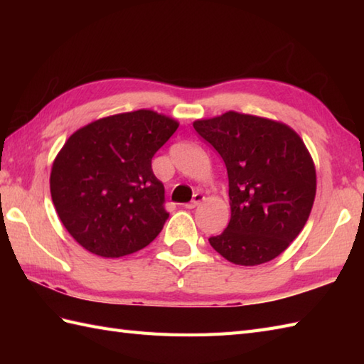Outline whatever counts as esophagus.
<instances>
[{"mask_svg": "<svg viewBox=\"0 0 364 364\" xmlns=\"http://www.w3.org/2000/svg\"><path fill=\"white\" fill-rule=\"evenodd\" d=\"M203 200H205L203 194H196L194 198H192L189 203H186V208H188V210H192V208H196V206H198L200 203H202Z\"/></svg>", "mask_w": 364, "mask_h": 364, "instance_id": "esophagus-1", "label": "esophagus"}]
</instances>
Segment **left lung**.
<instances>
[{"instance_id":"8db88e82","label":"left lung","mask_w":364,"mask_h":364,"mask_svg":"<svg viewBox=\"0 0 364 364\" xmlns=\"http://www.w3.org/2000/svg\"><path fill=\"white\" fill-rule=\"evenodd\" d=\"M225 162L231 219L213 249L239 266L277 258L304 230L316 168L300 136L282 122L228 111L194 122Z\"/></svg>"}]
</instances>
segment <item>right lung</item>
<instances>
[{"instance_id": "add662e5", "label": "right lung", "mask_w": 364, "mask_h": 364, "mask_svg": "<svg viewBox=\"0 0 364 364\" xmlns=\"http://www.w3.org/2000/svg\"><path fill=\"white\" fill-rule=\"evenodd\" d=\"M178 125L151 109L98 119L67 139L53 162L50 191L76 242L103 258L149 245L168 218L154 156Z\"/></svg>"}]
</instances>
